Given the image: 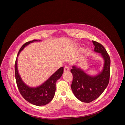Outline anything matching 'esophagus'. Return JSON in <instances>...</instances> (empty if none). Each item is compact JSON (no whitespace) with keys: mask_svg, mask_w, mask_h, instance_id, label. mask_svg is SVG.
Masks as SVG:
<instances>
[{"mask_svg":"<svg viewBox=\"0 0 125 125\" xmlns=\"http://www.w3.org/2000/svg\"><path fill=\"white\" fill-rule=\"evenodd\" d=\"M63 71L65 73L66 72H68L69 71V68L68 66H66L65 67H64V69H63Z\"/></svg>","mask_w":125,"mask_h":125,"instance_id":"esophagus-1","label":"esophagus"}]
</instances>
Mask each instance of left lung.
<instances>
[{
    "label": "left lung",
    "mask_w": 125,
    "mask_h": 125,
    "mask_svg": "<svg viewBox=\"0 0 125 125\" xmlns=\"http://www.w3.org/2000/svg\"><path fill=\"white\" fill-rule=\"evenodd\" d=\"M94 51L100 53L104 60L102 70L97 75H90L77 66L74 65L70 71L73 75L71 89L75 96L82 102L90 103L99 97L108 85L110 76L111 60L103 45L92 41Z\"/></svg>",
    "instance_id": "8db88e82"
}]
</instances>
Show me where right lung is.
Wrapping results in <instances>:
<instances>
[{
	"label": "right lung",
	"instance_id": "1",
	"mask_svg": "<svg viewBox=\"0 0 125 125\" xmlns=\"http://www.w3.org/2000/svg\"><path fill=\"white\" fill-rule=\"evenodd\" d=\"M40 41V40H34L22 45L19 51L14 66L16 82L20 94L25 100L36 106L45 105L52 100L55 94L56 83L62 77L63 73V67H60L46 81L36 87L29 86L22 80L18 69V57L20 52L30 43Z\"/></svg>",
	"mask_w": 125,
	"mask_h": 125
}]
</instances>
